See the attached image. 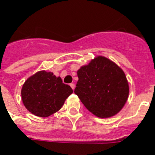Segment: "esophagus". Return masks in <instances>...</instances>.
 <instances>
[{"label":"esophagus","mask_w":155,"mask_h":155,"mask_svg":"<svg viewBox=\"0 0 155 155\" xmlns=\"http://www.w3.org/2000/svg\"><path fill=\"white\" fill-rule=\"evenodd\" d=\"M70 87H72V90H74L75 89V84L74 83H70Z\"/></svg>","instance_id":"obj_1"}]
</instances>
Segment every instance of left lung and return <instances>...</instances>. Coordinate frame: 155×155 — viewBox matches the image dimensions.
Masks as SVG:
<instances>
[{"instance_id":"left-lung-1","label":"left lung","mask_w":155,"mask_h":155,"mask_svg":"<svg viewBox=\"0 0 155 155\" xmlns=\"http://www.w3.org/2000/svg\"><path fill=\"white\" fill-rule=\"evenodd\" d=\"M74 93L92 114L114 116L127 101L130 88L123 70L110 59L97 56L77 71Z\"/></svg>"}]
</instances>
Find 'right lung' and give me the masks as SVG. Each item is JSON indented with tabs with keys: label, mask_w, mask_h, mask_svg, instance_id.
I'll list each match as a JSON object with an SVG mask.
<instances>
[{
	"label": "right lung",
	"mask_w": 155,
	"mask_h": 155,
	"mask_svg": "<svg viewBox=\"0 0 155 155\" xmlns=\"http://www.w3.org/2000/svg\"><path fill=\"white\" fill-rule=\"evenodd\" d=\"M73 91L53 72L39 71L26 79L21 91L26 109L36 116L48 117L61 109Z\"/></svg>",
	"instance_id": "right-lung-1"
}]
</instances>
